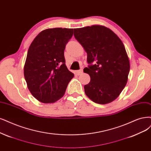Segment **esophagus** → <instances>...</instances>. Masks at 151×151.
Masks as SVG:
<instances>
[{
	"instance_id": "34e87169",
	"label": "esophagus",
	"mask_w": 151,
	"mask_h": 151,
	"mask_svg": "<svg viewBox=\"0 0 151 151\" xmlns=\"http://www.w3.org/2000/svg\"><path fill=\"white\" fill-rule=\"evenodd\" d=\"M83 73V70H77L76 71V74L77 75H80Z\"/></svg>"
}]
</instances>
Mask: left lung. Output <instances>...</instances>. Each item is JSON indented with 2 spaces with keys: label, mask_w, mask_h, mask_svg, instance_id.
<instances>
[{
  "label": "left lung",
  "mask_w": 151,
  "mask_h": 151,
  "mask_svg": "<svg viewBox=\"0 0 151 151\" xmlns=\"http://www.w3.org/2000/svg\"><path fill=\"white\" fill-rule=\"evenodd\" d=\"M74 36L90 64L83 70L91 78L84 86L86 95L98 104L113 101L126 85L130 70L123 43L112 30L99 25L74 29Z\"/></svg>",
  "instance_id": "left-lung-1"
}]
</instances>
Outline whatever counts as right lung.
Listing matches in <instances>:
<instances>
[{"mask_svg":"<svg viewBox=\"0 0 151 151\" xmlns=\"http://www.w3.org/2000/svg\"><path fill=\"white\" fill-rule=\"evenodd\" d=\"M73 34V29L54 28L42 31L29 47L24 77L31 94L43 103L63 97L74 74L65 65L64 50Z\"/></svg>","mask_w":151,"mask_h":151,"instance_id":"right-lung-1","label":"right lung"}]
</instances>
